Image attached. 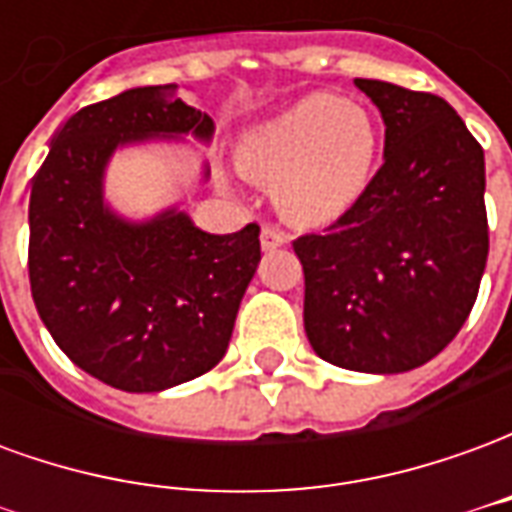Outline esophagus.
Segmentation results:
<instances>
[{"instance_id":"obj_1","label":"esophagus","mask_w":512,"mask_h":512,"mask_svg":"<svg viewBox=\"0 0 512 512\" xmlns=\"http://www.w3.org/2000/svg\"><path fill=\"white\" fill-rule=\"evenodd\" d=\"M285 244H288V235L282 233L279 227L266 224V227L260 230V246H263L266 252H271V249H277V246H285Z\"/></svg>"}]
</instances>
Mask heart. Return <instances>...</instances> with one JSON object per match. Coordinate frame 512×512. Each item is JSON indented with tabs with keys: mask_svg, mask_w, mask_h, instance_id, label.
<instances>
[{
	"mask_svg": "<svg viewBox=\"0 0 512 512\" xmlns=\"http://www.w3.org/2000/svg\"><path fill=\"white\" fill-rule=\"evenodd\" d=\"M378 134L362 104L312 93L241 139L238 164L271 183L277 211L293 224L340 219L373 178Z\"/></svg>",
	"mask_w": 512,
	"mask_h": 512,
	"instance_id": "1",
	"label": "heart"
}]
</instances>
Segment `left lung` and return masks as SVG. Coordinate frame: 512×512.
<instances>
[{"label":"left lung","instance_id":"8db88e82","mask_svg":"<svg viewBox=\"0 0 512 512\" xmlns=\"http://www.w3.org/2000/svg\"><path fill=\"white\" fill-rule=\"evenodd\" d=\"M356 87L384 117V164L323 233L301 235L304 332L356 373H406L441 354L469 318L485 260V156L433 93L378 79Z\"/></svg>","mask_w":512,"mask_h":512}]
</instances>
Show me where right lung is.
<instances>
[{
  "label": "right lung",
  "mask_w": 512,
  "mask_h": 512,
  "mask_svg": "<svg viewBox=\"0 0 512 512\" xmlns=\"http://www.w3.org/2000/svg\"><path fill=\"white\" fill-rule=\"evenodd\" d=\"M175 134L211 139L213 120L180 101L178 84L134 87L79 109L32 178L40 321L73 365L123 392H161L219 365L260 263L257 224L211 235L180 211L134 224L104 205L115 147Z\"/></svg>",
  "instance_id": "obj_1"
}]
</instances>
